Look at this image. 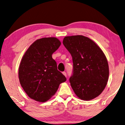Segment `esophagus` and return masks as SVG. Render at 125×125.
I'll return each instance as SVG.
<instances>
[{
	"label": "esophagus",
	"instance_id": "1",
	"mask_svg": "<svg viewBox=\"0 0 125 125\" xmlns=\"http://www.w3.org/2000/svg\"><path fill=\"white\" fill-rule=\"evenodd\" d=\"M62 74H63V75H64V76H65V77L67 76V75H66V73L65 72H63V73H62Z\"/></svg>",
	"mask_w": 125,
	"mask_h": 125
}]
</instances>
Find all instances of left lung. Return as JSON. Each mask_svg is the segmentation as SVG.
Returning <instances> with one entry per match:
<instances>
[{"instance_id":"left-lung-1","label":"left lung","mask_w":125,"mask_h":125,"mask_svg":"<svg viewBox=\"0 0 125 125\" xmlns=\"http://www.w3.org/2000/svg\"><path fill=\"white\" fill-rule=\"evenodd\" d=\"M63 44L72 56L73 74L70 83L75 95L85 101L99 96L109 77L108 62L103 51L92 40L82 35L66 36Z\"/></svg>"}]
</instances>
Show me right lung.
I'll list each match as a JSON object with an SVG mask.
<instances>
[{
	"label": "right lung",
	"mask_w": 125,
	"mask_h": 125,
	"mask_svg": "<svg viewBox=\"0 0 125 125\" xmlns=\"http://www.w3.org/2000/svg\"><path fill=\"white\" fill-rule=\"evenodd\" d=\"M61 44L56 37H44L30 45L21 61L18 77L27 95L39 102H45L55 94L66 77L58 70L52 55Z\"/></svg>",
	"instance_id": "1"
}]
</instances>
